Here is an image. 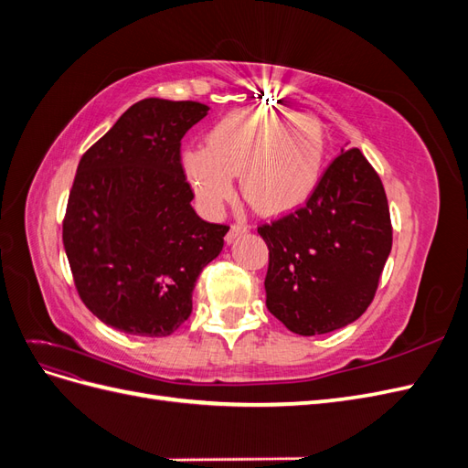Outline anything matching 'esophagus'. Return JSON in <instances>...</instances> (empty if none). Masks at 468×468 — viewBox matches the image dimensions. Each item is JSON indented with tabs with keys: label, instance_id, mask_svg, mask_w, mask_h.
<instances>
[{
	"label": "esophagus",
	"instance_id": "esophagus-1",
	"mask_svg": "<svg viewBox=\"0 0 468 468\" xmlns=\"http://www.w3.org/2000/svg\"><path fill=\"white\" fill-rule=\"evenodd\" d=\"M248 230H250V226H248L246 222H242V220H236V222L230 226L229 234H226V242H234V239H236L238 236L246 234Z\"/></svg>",
	"mask_w": 468,
	"mask_h": 468
}]
</instances>
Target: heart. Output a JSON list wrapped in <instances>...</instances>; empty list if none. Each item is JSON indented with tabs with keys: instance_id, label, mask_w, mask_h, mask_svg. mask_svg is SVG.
<instances>
[{
	"instance_id": "b5f03b06",
	"label": "heart",
	"mask_w": 468,
	"mask_h": 468,
	"mask_svg": "<svg viewBox=\"0 0 468 468\" xmlns=\"http://www.w3.org/2000/svg\"><path fill=\"white\" fill-rule=\"evenodd\" d=\"M324 162L320 122L273 109L229 112L210 126L205 148L181 154L183 174L208 210L230 199L239 176L244 199L269 217L301 208L318 187Z\"/></svg>"
}]
</instances>
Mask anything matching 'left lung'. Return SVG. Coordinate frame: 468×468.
<instances>
[{
  "mask_svg": "<svg viewBox=\"0 0 468 468\" xmlns=\"http://www.w3.org/2000/svg\"><path fill=\"white\" fill-rule=\"evenodd\" d=\"M258 232L269 248L265 304L299 335L356 322L392 248L387 193L359 148L337 155L304 207Z\"/></svg>",
  "mask_w": 468,
  "mask_h": 468,
  "instance_id": "obj_1",
  "label": "left lung"
}]
</instances>
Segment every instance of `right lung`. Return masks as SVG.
<instances>
[{
    "label": "right lung",
    "instance_id": "right-lung-1",
    "mask_svg": "<svg viewBox=\"0 0 468 468\" xmlns=\"http://www.w3.org/2000/svg\"><path fill=\"white\" fill-rule=\"evenodd\" d=\"M197 101L148 97L81 155L62 224L80 299L103 324L146 337L174 334L229 232L191 207L181 138L207 117Z\"/></svg>",
    "mask_w": 468,
    "mask_h": 468
}]
</instances>
